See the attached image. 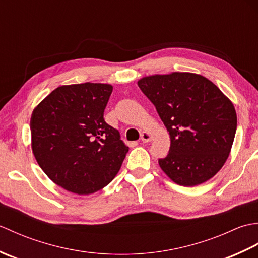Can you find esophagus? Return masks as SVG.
Instances as JSON below:
<instances>
[{"mask_svg": "<svg viewBox=\"0 0 258 258\" xmlns=\"http://www.w3.org/2000/svg\"><path fill=\"white\" fill-rule=\"evenodd\" d=\"M141 140L143 143H147V142H151L152 141V135L150 132H147V131H143L141 134Z\"/></svg>", "mask_w": 258, "mask_h": 258, "instance_id": "34e87169", "label": "esophagus"}]
</instances>
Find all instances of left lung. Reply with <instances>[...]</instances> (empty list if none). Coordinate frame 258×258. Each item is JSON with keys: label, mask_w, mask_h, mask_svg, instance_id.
Listing matches in <instances>:
<instances>
[{"label": "left lung", "mask_w": 258, "mask_h": 258, "mask_svg": "<svg viewBox=\"0 0 258 258\" xmlns=\"http://www.w3.org/2000/svg\"><path fill=\"white\" fill-rule=\"evenodd\" d=\"M138 84L169 132L168 155L158 160L162 171L182 186L200 185L215 176L229 156L236 133L232 101L196 73L144 76Z\"/></svg>", "instance_id": "1"}]
</instances>
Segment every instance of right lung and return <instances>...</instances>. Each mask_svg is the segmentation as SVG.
<instances>
[{
	"label": "right lung",
	"mask_w": 258,
	"mask_h": 258,
	"mask_svg": "<svg viewBox=\"0 0 258 258\" xmlns=\"http://www.w3.org/2000/svg\"><path fill=\"white\" fill-rule=\"evenodd\" d=\"M111 84L62 85L33 109L31 146L38 165L62 188L89 195L105 187L128 152L104 120Z\"/></svg>",
	"instance_id": "add662e5"
}]
</instances>
